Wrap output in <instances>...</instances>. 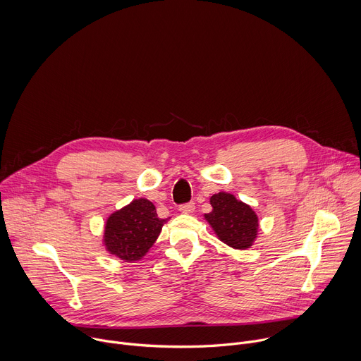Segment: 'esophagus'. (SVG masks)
I'll use <instances>...</instances> for the list:
<instances>
[{
    "instance_id": "obj_1",
    "label": "esophagus",
    "mask_w": 361,
    "mask_h": 361,
    "mask_svg": "<svg viewBox=\"0 0 361 361\" xmlns=\"http://www.w3.org/2000/svg\"><path fill=\"white\" fill-rule=\"evenodd\" d=\"M194 210H195L194 202H187V204L180 205V212L184 214H191V213H194Z\"/></svg>"
}]
</instances>
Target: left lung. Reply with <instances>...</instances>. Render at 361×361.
<instances>
[{
	"label": "left lung",
	"mask_w": 361,
	"mask_h": 361,
	"mask_svg": "<svg viewBox=\"0 0 361 361\" xmlns=\"http://www.w3.org/2000/svg\"><path fill=\"white\" fill-rule=\"evenodd\" d=\"M212 213L204 214L220 241L235 250H247L259 234V217L248 204L230 192H217L210 198Z\"/></svg>",
	"instance_id": "8db88e82"
}]
</instances>
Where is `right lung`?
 <instances>
[{"label":"right lung","instance_id":"1","mask_svg":"<svg viewBox=\"0 0 361 361\" xmlns=\"http://www.w3.org/2000/svg\"><path fill=\"white\" fill-rule=\"evenodd\" d=\"M167 220L157 216L154 204L147 198L133 200L106 220L102 244L106 250L126 263L141 260L159 238Z\"/></svg>","mask_w":361,"mask_h":361}]
</instances>
